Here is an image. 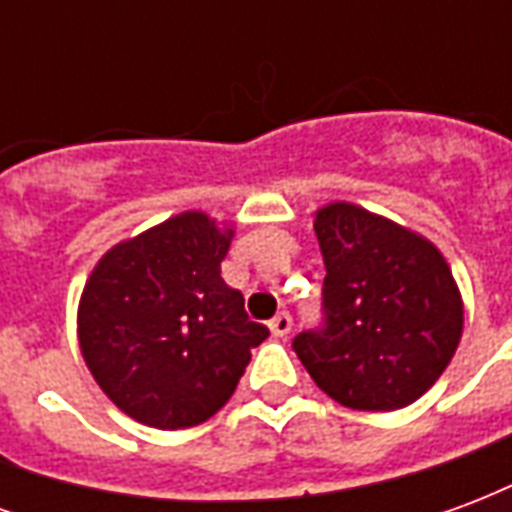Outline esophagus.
Masks as SVG:
<instances>
[{
	"label": "esophagus",
	"mask_w": 512,
	"mask_h": 512,
	"mask_svg": "<svg viewBox=\"0 0 512 512\" xmlns=\"http://www.w3.org/2000/svg\"><path fill=\"white\" fill-rule=\"evenodd\" d=\"M268 329L274 337H288L290 329H293V318H290L288 312H277L271 321H268Z\"/></svg>",
	"instance_id": "obj_1"
}]
</instances>
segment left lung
<instances>
[{
  "mask_svg": "<svg viewBox=\"0 0 512 512\" xmlns=\"http://www.w3.org/2000/svg\"><path fill=\"white\" fill-rule=\"evenodd\" d=\"M323 323L293 351L340 406L395 411L428 392L463 332V301L428 238L351 202L315 213Z\"/></svg>",
  "mask_w": 512,
  "mask_h": 512,
  "instance_id": "left-lung-1",
  "label": "left lung"
}]
</instances>
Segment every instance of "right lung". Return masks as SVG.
<instances>
[{
  "instance_id": "1",
  "label": "right lung",
  "mask_w": 512,
  "mask_h": 512,
  "mask_svg": "<svg viewBox=\"0 0 512 512\" xmlns=\"http://www.w3.org/2000/svg\"><path fill=\"white\" fill-rule=\"evenodd\" d=\"M233 230L200 211L109 249L79 301V345L106 397L161 430L194 428L233 397L268 329L227 288Z\"/></svg>"
}]
</instances>
